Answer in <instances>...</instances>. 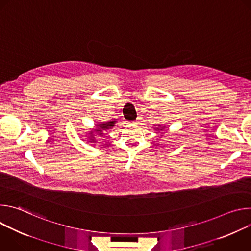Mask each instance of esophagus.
<instances>
[{
  "label": "esophagus",
  "mask_w": 251,
  "mask_h": 251,
  "mask_svg": "<svg viewBox=\"0 0 251 251\" xmlns=\"http://www.w3.org/2000/svg\"><path fill=\"white\" fill-rule=\"evenodd\" d=\"M141 120H142V118H141V117H138V118H137V119H136V121H135V123H136V124H139V122H140V121H141Z\"/></svg>",
  "instance_id": "34e87169"
}]
</instances>
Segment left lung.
Wrapping results in <instances>:
<instances>
[{"mask_svg":"<svg viewBox=\"0 0 251 251\" xmlns=\"http://www.w3.org/2000/svg\"><path fill=\"white\" fill-rule=\"evenodd\" d=\"M164 128H165L164 126H161V125H159V127H158V128H156V130H158V131H160V130H161V131H162V130H164Z\"/></svg>","mask_w":251,"mask_h":251,"instance_id":"left-lung-1","label":"left lung"}]
</instances>
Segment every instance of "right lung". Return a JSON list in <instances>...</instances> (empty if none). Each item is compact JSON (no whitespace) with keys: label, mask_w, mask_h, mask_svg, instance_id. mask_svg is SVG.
I'll return each mask as SVG.
<instances>
[{"label":"right lung","mask_w":251,"mask_h":251,"mask_svg":"<svg viewBox=\"0 0 251 251\" xmlns=\"http://www.w3.org/2000/svg\"><path fill=\"white\" fill-rule=\"evenodd\" d=\"M116 123V121H109V122H104V123H98L96 126V128L94 129V131H90L89 132V138H90V141L89 142H96L95 141V137H94V134H96V135H99V136H102L104 133V131H107V130H109V129H111L113 126H114V124ZM94 131L95 133H93V132Z\"/></svg>","instance_id":"1"}]
</instances>
